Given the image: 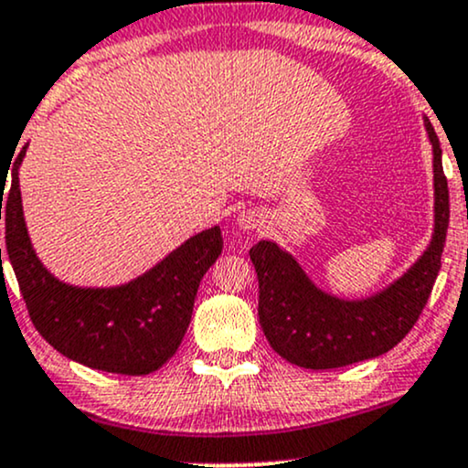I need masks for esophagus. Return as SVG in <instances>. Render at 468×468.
Returning a JSON list of instances; mask_svg holds the SVG:
<instances>
[{"label":"esophagus","mask_w":468,"mask_h":468,"mask_svg":"<svg viewBox=\"0 0 468 468\" xmlns=\"http://www.w3.org/2000/svg\"><path fill=\"white\" fill-rule=\"evenodd\" d=\"M238 227L239 230H255L261 227V216L255 211H244L238 216Z\"/></svg>","instance_id":"esophagus-1"}]
</instances>
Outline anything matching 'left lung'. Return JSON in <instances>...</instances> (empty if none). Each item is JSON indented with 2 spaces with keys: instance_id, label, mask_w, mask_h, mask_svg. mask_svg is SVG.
Segmentation results:
<instances>
[{
  "instance_id": "8db88e82",
  "label": "left lung",
  "mask_w": 468,
  "mask_h": 468,
  "mask_svg": "<svg viewBox=\"0 0 468 468\" xmlns=\"http://www.w3.org/2000/svg\"><path fill=\"white\" fill-rule=\"evenodd\" d=\"M433 154V233L407 272L365 299H341L321 290L282 246L257 241L250 261L260 282L261 330L271 347L305 369H335L376 358L410 335L440 271L449 229V189L442 149L424 118Z\"/></svg>"
}]
</instances>
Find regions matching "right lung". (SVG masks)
I'll list each match as a JSON object with an SVG mask.
<instances>
[{
  "instance_id": "add662e5",
  "label": "right lung",
  "mask_w": 468,
  "mask_h": 468,
  "mask_svg": "<svg viewBox=\"0 0 468 468\" xmlns=\"http://www.w3.org/2000/svg\"><path fill=\"white\" fill-rule=\"evenodd\" d=\"M26 149L28 144L10 165L8 193L6 174L0 176V219L6 224L8 260L32 324L57 352L85 367L127 376L155 372L178 352L197 286L222 252V230L211 227L193 235L121 286H72L52 275L32 249L19 191Z\"/></svg>"
}]
</instances>
